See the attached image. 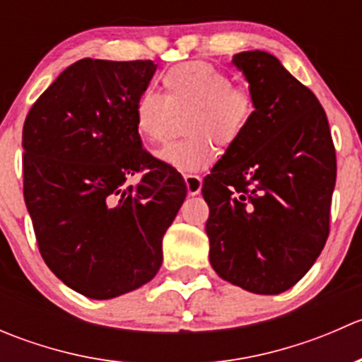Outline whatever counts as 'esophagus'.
<instances>
[{
    "mask_svg": "<svg viewBox=\"0 0 362 362\" xmlns=\"http://www.w3.org/2000/svg\"><path fill=\"white\" fill-rule=\"evenodd\" d=\"M184 180H185V185H187L189 196H198L199 192H202L203 180L198 177V175H185Z\"/></svg>",
    "mask_w": 362,
    "mask_h": 362,
    "instance_id": "1",
    "label": "esophagus"
}]
</instances>
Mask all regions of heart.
I'll return each instance as SVG.
<instances>
[{
    "mask_svg": "<svg viewBox=\"0 0 362 362\" xmlns=\"http://www.w3.org/2000/svg\"><path fill=\"white\" fill-rule=\"evenodd\" d=\"M164 98L144 93L133 107L138 136L147 144H163L171 133L173 113L191 112L185 122L187 140L156 152L163 164L178 171H198L215 158L211 140L231 144L254 117V96L233 87L231 76L204 61H191L168 69L160 78Z\"/></svg>",
    "mask_w": 362,
    "mask_h": 362,
    "instance_id": "obj_1",
    "label": "heart"
}]
</instances>
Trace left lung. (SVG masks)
<instances>
[{
	"mask_svg": "<svg viewBox=\"0 0 362 362\" xmlns=\"http://www.w3.org/2000/svg\"><path fill=\"white\" fill-rule=\"evenodd\" d=\"M254 117L203 180L210 264L254 294H280L305 276L329 235L337 154L315 94L275 56H233Z\"/></svg>",
	"mask_w": 362,
	"mask_h": 362,
	"instance_id": "8db88e82",
	"label": "left lung"
}]
</instances>
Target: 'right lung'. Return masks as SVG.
I'll list each match as a JSON object with an SVG mask.
<instances>
[{
  "label": "right lung",
  "instance_id": "obj_1",
  "mask_svg": "<svg viewBox=\"0 0 362 362\" xmlns=\"http://www.w3.org/2000/svg\"><path fill=\"white\" fill-rule=\"evenodd\" d=\"M152 61L80 59L36 100L23 129L24 202L40 254L69 289L112 299L151 282L187 187L144 151L134 101ZM146 175L136 186L129 178Z\"/></svg>",
  "mask_w": 362,
  "mask_h": 362
}]
</instances>
